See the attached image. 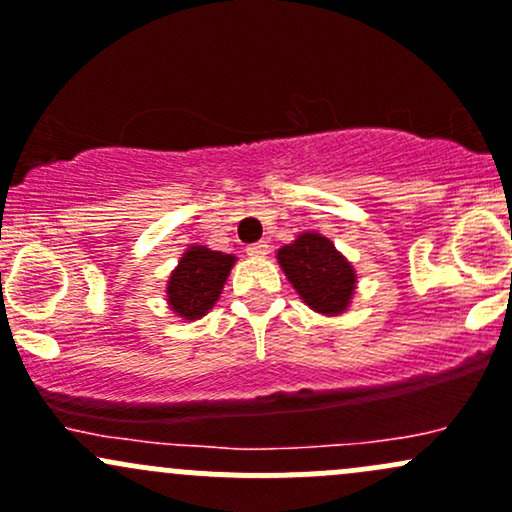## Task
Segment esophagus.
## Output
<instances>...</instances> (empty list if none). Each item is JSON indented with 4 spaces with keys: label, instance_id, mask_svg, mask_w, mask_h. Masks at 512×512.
Here are the masks:
<instances>
[{
    "label": "esophagus",
    "instance_id": "obj_1",
    "mask_svg": "<svg viewBox=\"0 0 512 512\" xmlns=\"http://www.w3.org/2000/svg\"><path fill=\"white\" fill-rule=\"evenodd\" d=\"M246 254L254 258H263L268 254V241H256V244H251L249 249H246Z\"/></svg>",
    "mask_w": 512,
    "mask_h": 512
}]
</instances>
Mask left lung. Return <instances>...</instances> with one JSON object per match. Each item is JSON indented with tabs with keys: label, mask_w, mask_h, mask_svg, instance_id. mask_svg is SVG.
<instances>
[{
	"label": "left lung",
	"mask_w": 512,
	"mask_h": 512,
	"mask_svg": "<svg viewBox=\"0 0 512 512\" xmlns=\"http://www.w3.org/2000/svg\"><path fill=\"white\" fill-rule=\"evenodd\" d=\"M276 258L310 310L334 317L349 307L356 273L327 236L317 232L300 234L293 244L278 249Z\"/></svg>",
	"instance_id": "8db88e82"
}]
</instances>
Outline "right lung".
<instances>
[{"instance_id":"1","label":"right lung","mask_w":512,"mask_h":512,"mask_svg":"<svg viewBox=\"0 0 512 512\" xmlns=\"http://www.w3.org/2000/svg\"><path fill=\"white\" fill-rule=\"evenodd\" d=\"M236 256L190 246L168 278V305L183 320H200L222 295Z\"/></svg>"}]
</instances>
